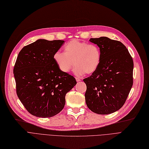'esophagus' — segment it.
<instances>
[{"label": "esophagus", "instance_id": "esophagus-1", "mask_svg": "<svg viewBox=\"0 0 149 149\" xmlns=\"http://www.w3.org/2000/svg\"><path fill=\"white\" fill-rule=\"evenodd\" d=\"M76 80L77 82H79L81 81V79L80 78H76Z\"/></svg>", "mask_w": 149, "mask_h": 149}]
</instances>
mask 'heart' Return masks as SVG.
<instances>
[{
  "instance_id": "1",
  "label": "heart",
  "mask_w": 149,
  "mask_h": 149,
  "mask_svg": "<svg viewBox=\"0 0 149 149\" xmlns=\"http://www.w3.org/2000/svg\"><path fill=\"white\" fill-rule=\"evenodd\" d=\"M53 58L63 73L70 72L74 64L76 67L73 72L76 75L91 74L95 72L100 65L101 51L96 44L73 39L65 44L64 52L57 51Z\"/></svg>"
}]
</instances>
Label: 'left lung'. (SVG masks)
<instances>
[{
  "label": "left lung",
  "instance_id": "1",
  "mask_svg": "<svg viewBox=\"0 0 149 149\" xmlns=\"http://www.w3.org/2000/svg\"><path fill=\"white\" fill-rule=\"evenodd\" d=\"M101 51L95 73L83 79L87 106L95 113L107 115L123 106L133 84L132 58L126 46L107 37L91 38Z\"/></svg>",
  "mask_w": 149,
  "mask_h": 149
}]
</instances>
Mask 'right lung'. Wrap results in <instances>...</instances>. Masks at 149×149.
<instances>
[{"mask_svg":"<svg viewBox=\"0 0 149 149\" xmlns=\"http://www.w3.org/2000/svg\"><path fill=\"white\" fill-rule=\"evenodd\" d=\"M64 40L38 39L19 52L13 73L17 94L31 115L50 118L65 104V95L76 84L73 76L63 73L53 56Z\"/></svg>","mask_w":149,"mask_h":149,"instance_id":"right-lung-1","label":"right lung"}]
</instances>
